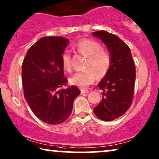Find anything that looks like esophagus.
<instances>
[{
	"mask_svg": "<svg viewBox=\"0 0 159 159\" xmlns=\"http://www.w3.org/2000/svg\"><path fill=\"white\" fill-rule=\"evenodd\" d=\"M89 91L88 89H81V94H85V93H89Z\"/></svg>",
	"mask_w": 159,
	"mask_h": 159,
	"instance_id": "34e87169",
	"label": "esophagus"
}]
</instances>
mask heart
Masks as SVG:
<instances>
[{
    "instance_id": "b5f03b06",
    "label": "heart",
    "mask_w": 159,
    "mask_h": 159,
    "mask_svg": "<svg viewBox=\"0 0 159 159\" xmlns=\"http://www.w3.org/2000/svg\"><path fill=\"white\" fill-rule=\"evenodd\" d=\"M75 48L80 54L87 57L84 70L78 71L70 79L73 85L86 88L92 84L97 78L106 75L111 66V54L108 51L102 48L98 42L91 39H83L75 44ZM62 65L65 70H70L71 58L69 52H65L62 55Z\"/></svg>"
}]
</instances>
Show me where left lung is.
Listing matches in <instances>:
<instances>
[{
  "label": "left lung",
  "instance_id": "obj_1",
  "mask_svg": "<svg viewBox=\"0 0 159 159\" xmlns=\"http://www.w3.org/2000/svg\"><path fill=\"white\" fill-rule=\"evenodd\" d=\"M92 35L102 41L112 58L111 68L98 84L104 92L94 113L99 119L111 121L124 115L132 105L136 78L134 63L129 47L116 35L100 30Z\"/></svg>",
  "mask_w": 159,
  "mask_h": 159
}]
</instances>
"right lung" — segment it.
<instances>
[{"mask_svg":"<svg viewBox=\"0 0 159 159\" xmlns=\"http://www.w3.org/2000/svg\"><path fill=\"white\" fill-rule=\"evenodd\" d=\"M68 39L44 37L27 51L22 66L24 96L33 113L48 124L64 122L71 114L74 99L80 94L75 86L67 85L62 55Z\"/></svg>","mask_w":159,"mask_h":159,"instance_id":"add662e5","label":"right lung"}]
</instances>
